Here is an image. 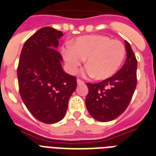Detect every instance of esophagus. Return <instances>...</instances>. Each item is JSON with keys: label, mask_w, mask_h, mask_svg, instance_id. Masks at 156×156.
I'll use <instances>...</instances> for the list:
<instances>
[{"label": "esophagus", "mask_w": 156, "mask_h": 156, "mask_svg": "<svg viewBox=\"0 0 156 156\" xmlns=\"http://www.w3.org/2000/svg\"><path fill=\"white\" fill-rule=\"evenodd\" d=\"M77 83H78V85H81V84H84V81L81 80V79L78 78V79H77Z\"/></svg>", "instance_id": "esophagus-1"}]
</instances>
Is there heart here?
I'll return each mask as SVG.
<instances>
[{
  "label": "heart",
  "mask_w": 156,
  "mask_h": 156,
  "mask_svg": "<svg viewBox=\"0 0 156 156\" xmlns=\"http://www.w3.org/2000/svg\"><path fill=\"white\" fill-rule=\"evenodd\" d=\"M63 48L65 61L72 73L87 58V73L98 80L111 78L117 72L126 56V48L121 41L104 35L78 37Z\"/></svg>",
  "instance_id": "b5f03b06"
}]
</instances>
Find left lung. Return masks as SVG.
<instances>
[{"instance_id": "1", "label": "left lung", "mask_w": 156, "mask_h": 156, "mask_svg": "<svg viewBox=\"0 0 156 156\" xmlns=\"http://www.w3.org/2000/svg\"><path fill=\"white\" fill-rule=\"evenodd\" d=\"M126 60L122 68L111 78L87 84L86 106L93 118L101 122L112 121L126 111L137 86L138 61L126 40Z\"/></svg>"}]
</instances>
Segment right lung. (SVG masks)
Instances as JSON below:
<instances>
[{
    "label": "right lung",
    "mask_w": 156,
    "mask_h": 156,
    "mask_svg": "<svg viewBox=\"0 0 156 156\" xmlns=\"http://www.w3.org/2000/svg\"><path fill=\"white\" fill-rule=\"evenodd\" d=\"M63 34L50 27L36 31L25 42L18 62L19 93L30 113L41 122L63 118L77 87L76 77L65 73L56 50Z\"/></svg>",
    "instance_id": "obj_1"
}]
</instances>
